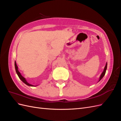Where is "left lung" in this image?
I'll use <instances>...</instances> for the list:
<instances>
[{
  "instance_id": "1",
  "label": "left lung",
  "mask_w": 121,
  "mask_h": 121,
  "mask_svg": "<svg viewBox=\"0 0 121 121\" xmlns=\"http://www.w3.org/2000/svg\"><path fill=\"white\" fill-rule=\"evenodd\" d=\"M107 64H106V65H105V66L104 69V71L102 72V73H101V75L100 76V78H99V81L100 80H101V79L104 77V75L105 74V72H106V70H107Z\"/></svg>"
}]
</instances>
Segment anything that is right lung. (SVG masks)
Listing matches in <instances>:
<instances>
[{"instance_id":"add662e5","label":"right lung","mask_w":121,"mask_h":121,"mask_svg":"<svg viewBox=\"0 0 121 121\" xmlns=\"http://www.w3.org/2000/svg\"><path fill=\"white\" fill-rule=\"evenodd\" d=\"M14 66H15V69H16V73L17 75H18V76H19V78L25 84H26V85H27L28 86H33V85H31V84H29V83H28L26 81V79L24 77H23L22 76V75L21 74L20 72L18 71V67L17 66V64H16V62L15 61V62H14Z\"/></svg>"}]
</instances>
